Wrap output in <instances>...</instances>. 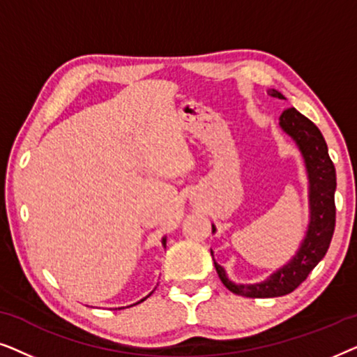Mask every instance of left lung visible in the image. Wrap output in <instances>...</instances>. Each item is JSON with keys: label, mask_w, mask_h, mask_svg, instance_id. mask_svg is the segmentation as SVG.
Wrapping results in <instances>:
<instances>
[{"label": "left lung", "mask_w": 357, "mask_h": 357, "mask_svg": "<svg viewBox=\"0 0 357 357\" xmlns=\"http://www.w3.org/2000/svg\"><path fill=\"white\" fill-rule=\"evenodd\" d=\"M268 94L276 99H286L276 89H268ZM280 128L294 141L304 159L309 178V224L294 257L260 282L237 284L229 280L226 270L214 261L222 284L234 294L243 297H280L294 291L325 257L335 231L336 172L325 138L320 130L294 107L282 112ZM213 232H216L214 224Z\"/></svg>", "instance_id": "8db88e82"}]
</instances>
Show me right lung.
Listing matches in <instances>:
<instances>
[{
  "mask_svg": "<svg viewBox=\"0 0 357 357\" xmlns=\"http://www.w3.org/2000/svg\"><path fill=\"white\" fill-rule=\"evenodd\" d=\"M165 243H167V238H165V237H162V245H164V247H165ZM151 294H153V292H151ZM151 294H149V296H151ZM146 297H148V296H146ZM146 297H144V299H146ZM144 299H141L139 302H143ZM139 302H136V304H139Z\"/></svg>",
  "mask_w": 357,
  "mask_h": 357,
  "instance_id": "add662e5",
  "label": "right lung"
}]
</instances>
